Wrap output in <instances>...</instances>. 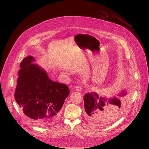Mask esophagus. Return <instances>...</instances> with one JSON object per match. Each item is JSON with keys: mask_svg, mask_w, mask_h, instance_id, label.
Listing matches in <instances>:
<instances>
[{"mask_svg": "<svg viewBox=\"0 0 149 149\" xmlns=\"http://www.w3.org/2000/svg\"><path fill=\"white\" fill-rule=\"evenodd\" d=\"M75 90L77 92H81L82 91V88L80 86H75Z\"/></svg>", "mask_w": 149, "mask_h": 149, "instance_id": "34e87169", "label": "esophagus"}]
</instances>
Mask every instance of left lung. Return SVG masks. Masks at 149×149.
<instances>
[{"instance_id":"left-lung-1","label":"left lung","mask_w":149,"mask_h":149,"mask_svg":"<svg viewBox=\"0 0 149 149\" xmlns=\"http://www.w3.org/2000/svg\"><path fill=\"white\" fill-rule=\"evenodd\" d=\"M128 93L127 89L123 88L116 95L123 97ZM84 102L85 118L94 125H104L113 120L118 115L122 107L120 100L117 97L99 96L94 92L86 93Z\"/></svg>"}]
</instances>
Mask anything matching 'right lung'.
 <instances>
[{
  "instance_id": "obj_1",
  "label": "right lung",
  "mask_w": 149,
  "mask_h": 149,
  "mask_svg": "<svg viewBox=\"0 0 149 149\" xmlns=\"http://www.w3.org/2000/svg\"><path fill=\"white\" fill-rule=\"evenodd\" d=\"M35 61L33 57L28 56L20 64L14 98L32 123L49 126L58 118L70 91L67 85L50 79Z\"/></svg>"
}]
</instances>
